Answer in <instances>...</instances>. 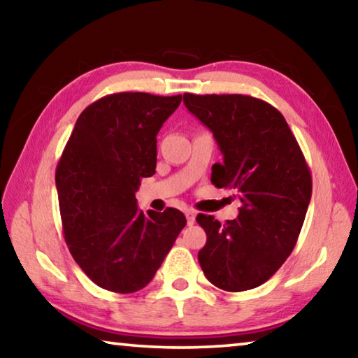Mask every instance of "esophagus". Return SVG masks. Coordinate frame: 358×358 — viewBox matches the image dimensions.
I'll return each instance as SVG.
<instances>
[{
  "label": "esophagus",
  "instance_id": "1",
  "mask_svg": "<svg viewBox=\"0 0 358 358\" xmlns=\"http://www.w3.org/2000/svg\"><path fill=\"white\" fill-rule=\"evenodd\" d=\"M185 217H187V224L193 225V224H195V219H196V213L193 209H187L185 210Z\"/></svg>",
  "mask_w": 358,
  "mask_h": 358
}]
</instances>
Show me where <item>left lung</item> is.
Here are the masks:
<instances>
[{"mask_svg":"<svg viewBox=\"0 0 358 358\" xmlns=\"http://www.w3.org/2000/svg\"><path fill=\"white\" fill-rule=\"evenodd\" d=\"M184 104L224 154L210 182L234 190L241 201L238 217L225 224L196 215L208 236L198 262L222 290L255 289L295 248L311 201V171L284 115L263 99L184 93Z\"/></svg>","mask_w":358,"mask_h":358,"instance_id":"1","label":"left lung"}]
</instances>
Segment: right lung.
I'll list each match as a JSON object with an SVG mask.
<instances>
[{"label":"right lung","mask_w":358,"mask_h":358,"mask_svg":"<svg viewBox=\"0 0 358 358\" xmlns=\"http://www.w3.org/2000/svg\"><path fill=\"white\" fill-rule=\"evenodd\" d=\"M182 95L122 92L82 110L55 171L64 241L101 289L148 285L185 227L179 209L138 208L141 179L155 174L157 133Z\"/></svg>","instance_id":"right-lung-1"}]
</instances>
